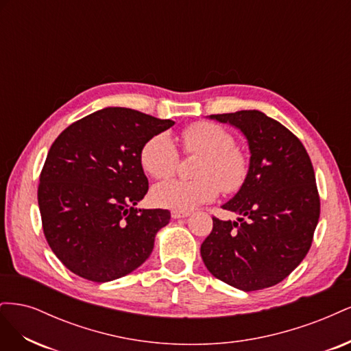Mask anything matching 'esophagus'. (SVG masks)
Listing matches in <instances>:
<instances>
[{"label": "esophagus", "instance_id": "1", "mask_svg": "<svg viewBox=\"0 0 351 351\" xmlns=\"http://www.w3.org/2000/svg\"><path fill=\"white\" fill-rule=\"evenodd\" d=\"M190 215V212H183V210H173L171 212V217L174 219H178V218H186Z\"/></svg>", "mask_w": 351, "mask_h": 351}]
</instances>
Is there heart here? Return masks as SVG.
<instances>
[{
  "mask_svg": "<svg viewBox=\"0 0 351 351\" xmlns=\"http://www.w3.org/2000/svg\"><path fill=\"white\" fill-rule=\"evenodd\" d=\"M186 155H197L196 180H168L154 187L152 199L156 205L190 210L214 200L219 190L232 195L246 184L250 162L236 139L224 127L209 121L190 124L180 136ZM178 151L171 137L158 133L147 139L141 149V164L154 178L171 177L178 167Z\"/></svg>",
  "mask_w": 351,
  "mask_h": 351,
  "instance_id": "1",
  "label": "heart"
}]
</instances>
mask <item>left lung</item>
I'll return each instance as SVG.
<instances>
[{
    "label": "left lung",
    "mask_w": 351,
    "mask_h": 351,
    "mask_svg": "<svg viewBox=\"0 0 351 351\" xmlns=\"http://www.w3.org/2000/svg\"><path fill=\"white\" fill-rule=\"evenodd\" d=\"M210 119L240 129L252 156L246 184L222 205L241 218H212L202 259L215 278L236 289H268L289 277L312 246L321 214L312 161L299 137L258 110Z\"/></svg>",
    "instance_id": "1"
}]
</instances>
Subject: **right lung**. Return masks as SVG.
<instances>
[{
    "instance_id": "add662e5",
    "label": "right lung",
    "mask_w": 351,
    "mask_h": 351,
    "mask_svg": "<svg viewBox=\"0 0 351 351\" xmlns=\"http://www.w3.org/2000/svg\"><path fill=\"white\" fill-rule=\"evenodd\" d=\"M173 124L110 107L74 121L51 145L38 186L42 228L73 274L107 282L151 256L155 234L171 214L134 208L149 189L141 149Z\"/></svg>"
}]
</instances>
